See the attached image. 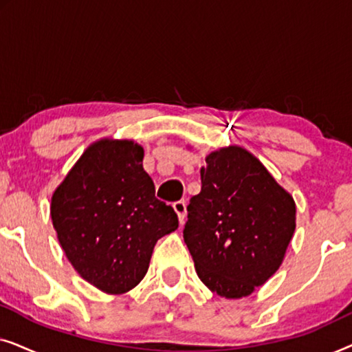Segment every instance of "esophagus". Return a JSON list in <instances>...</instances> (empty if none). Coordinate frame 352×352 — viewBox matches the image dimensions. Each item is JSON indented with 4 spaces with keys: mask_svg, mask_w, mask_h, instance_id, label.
<instances>
[{
    "mask_svg": "<svg viewBox=\"0 0 352 352\" xmlns=\"http://www.w3.org/2000/svg\"><path fill=\"white\" fill-rule=\"evenodd\" d=\"M173 210L176 211L179 223H182V221H184V218H186V213H187L184 201H175V204H173Z\"/></svg>",
    "mask_w": 352,
    "mask_h": 352,
    "instance_id": "34e87169",
    "label": "esophagus"
}]
</instances>
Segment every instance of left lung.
<instances>
[{"mask_svg":"<svg viewBox=\"0 0 352 352\" xmlns=\"http://www.w3.org/2000/svg\"><path fill=\"white\" fill-rule=\"evenodd\" d=\"M200 177L184 226L197 276L219 296L252 295L285 256L296 226L293 197L239 146L211 152Z\"/></svg>","mask_w":352,"mask_h":352,"instance_id":"obj_1","label":"left lung"}]
</instances>
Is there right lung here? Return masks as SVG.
Wrapping results in <instances>:
<instances>
[{
    "instance_id": "1",
    "label": "right lung",
    "mask_w": 352,
    "mask_h": 352,
    "mask_svg": "<svg viewBox=\"0 0 352 352\" xmlns=\"http://www.w3.org/2000/svg\"><path fill=\"white\" fill-rule=\"evenodd\" d=\"M144 148L100 139L86 148L51 199L57 239L75 271L110 295L146 276L153 247L177 229L170 205L155 199Z\"/></svg>"
}]
</instances>
